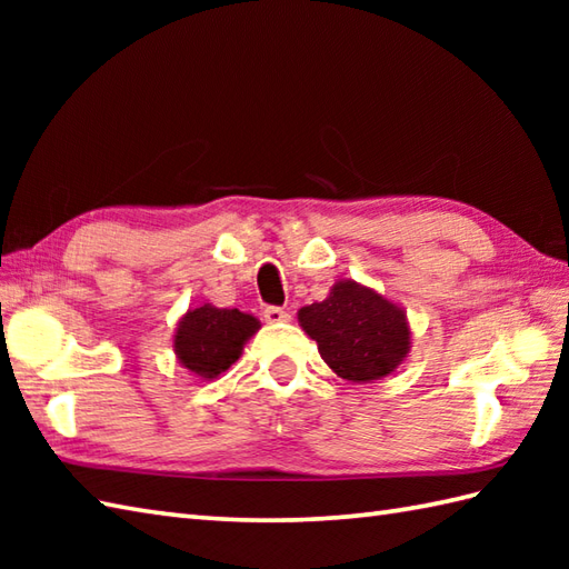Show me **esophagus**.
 I'll use <instances>...</instances> for the list:
<instances>
[{
    "label": "esophagus",
    "mask_w": 569,
    "mask_h": 569,
    "mask_svg": "<svg viewBox=\"0 0 569 569\" xmlns=\"http://www.w3.org/2000/svg\"><path fill=\"white\" fill-rule=\"evenodd\" d=\"M263 320L269 322V325H281V322L291 320V312L283 310V308H278V306H269V308L263 310Z\"/></svg>",
    "instance_id": "esophagus-1"
}]
</instances>
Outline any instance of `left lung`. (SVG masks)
Listing matches in <instances>:
<instances>
[{"instance_id":"left-lung-1","label":"left lung","mask_w":569,"mask_h":569,"mask_svg":"<svg viewBox=\"0 0 569 569\" xmlns=\"http://www.w3.org/2000/svg\"><path fill=\"white\" fill-rule=\"evenodd\" d=\"M298 322L337 377L369 383L389 377L410 352L406 310L352 278H340L330 296L298 310Z\"/></svg>"}]
</instances>
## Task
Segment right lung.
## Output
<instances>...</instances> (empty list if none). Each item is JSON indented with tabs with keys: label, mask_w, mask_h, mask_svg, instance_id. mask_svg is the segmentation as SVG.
Masks as SVG:
<instances>
[{
	"label": "right lung",
	"mask_w": 569,
	"mask_h": 569,
	"mask_svg": "<svg viewBox=\"0 0 569 569\" xmlns=\"http://www.w3.org/2000/svg\"><path fill=\"white\" fill-rule=\"evenodd\" d=\"M259 328L257 318L237 308H214L212 303L190 308L173 335L178 365L200 381L220 379Z\"/></svg>",
	"instance_id": "add662e5"
}]
</instances>
